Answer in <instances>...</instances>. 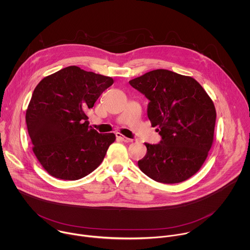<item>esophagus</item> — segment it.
Returning a JSON list of instances; mask_svg holds the SVG:
<instances>
[{
  "instance_id": "1",
  "label": "esophagus",
  "mask_w": 250,
  "mask_h": 250,
  "mask_svg": "<svg viewBox=\"0 0 250 250\" xmlns=\"http://www.w3.org/2000/svg\"><path fill=\"white\" fill-rule=\"evenodd\" d=\"M116 138L117 139H119L121 142H124V143H131L132 142V140L131 139H128V138H126V137H124L123 135H121V134H119V133H116Z\"/></svg>"
}]
</instances>
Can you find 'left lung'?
Here are the masks:
<instances>
[{
    "label": "left lung",
    "mask_w": 250,
    "mask_h": 250,
    "mask_svg": "<svg viewBox=\"0 0 250 250\" xmlns=\"http://www.w3.org/2000/svg\"><path fill=\"white\" fill-rule=\"evenodd\" d=\"M129 83L149 100L147 115L162 140L145 143L138 162L145 175L164 184L183 182L204 164L214 141V103L193 78L157 69Z\"/></svg>",
    "instance_id": "obj_1"
}]
</instances>
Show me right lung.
I'll return each instance as SVG.
<instances>
[{"instance_id": "1", "label": "right lung", "mask_w": 250, "mask_h": 250, "mask_svg": "<svg viewBox=\"0 0 250 250\" xmlns=\"http://www.w3.org/2000/svg\"><path fill=\"white\" fill-rule=\"evenodd\" d=\"M112 83L110 77L73 65L45 77L36 85L26 123L33 151L50 175L78 180L103 162L115 136L88 127L85 112Z\"/></svg>"}]
</instances>
